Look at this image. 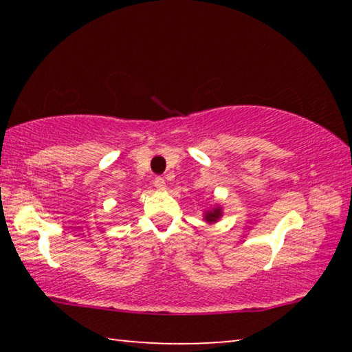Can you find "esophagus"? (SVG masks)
Here are the masks:
<instances>
[{"label":"esophagus","instance_id":"34e87169","mask_svg":"<svg viewBox=\"0 0 352 352\" xmlns=\"http://www.w3.org/2000/svg\"><path fill=\"white\" fill-rule=\"evenodd\" d=\"M153 186L157 188L158 190H164L166 189V182H164V178L163 177H157L153 180Z\"/></svg>","mask_w":352,"mask_h":352}]
</instances>
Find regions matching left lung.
I'll use <instances>...</instances> for the list:
<instances>
[{"label":"left lung","instance_id":"obj_1","mask_svg":"<svg viewBox=\"0 0 352 352\" xmlns=\"http://www.w3.org/2000/svg\"><path fill=\"white\" fill-rule=\"evenodd\" d=\"M220 217H222V208H220V206L212 208V210L205 212V220H206L208 223L217 222V220H219Z\"/></svg>","mask_w":352,"mask_h":352}]
</instances>
